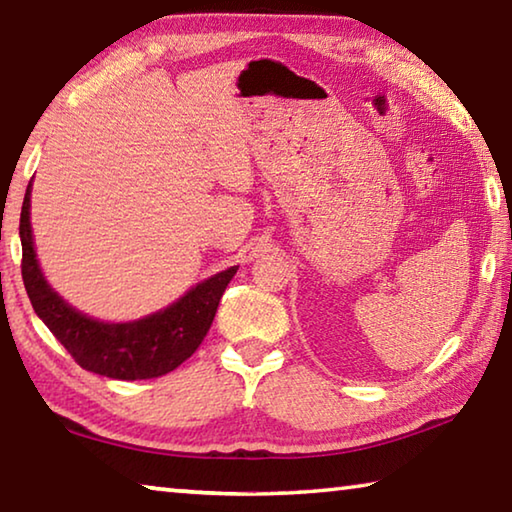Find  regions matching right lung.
<instances>
[{
  "label": "right lung",
  "mask_w": 512,
  "mask_h": 512,
  "mask_svg": "<svg viewBox=\"0 0 512 512\" xmlns=\"http://www.w3.org/2000/svg\"><path fill=\"white\" fill-rule=\"evenodd\" d=\"M31 185L20 214L22 280L29 300L49 332L65 345L81 368L110 379H153L176 370L203 343L216 307L239 266H230L196 284L167 309L131 320L103 323L76 311L49 287L40 271L31 235Z\"/></svg>",
  "instance_id": "add662e5"
}]
</instances>
